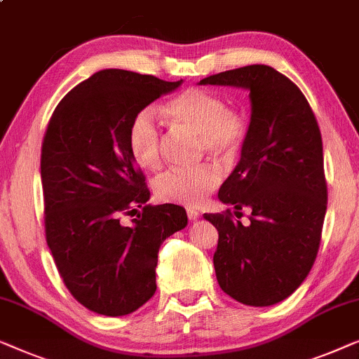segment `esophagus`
<instances>
[{
	"instance_id": "esophagus-1",
	"label": "esophagus",
	"mask_w": 359,
	"mask_h": 359,
	"mask_svg": "<svg viewBox=\"0 0 359 359\" xmlns=\"http://www.w3.org/2000/svg\"><path fill=\"white\" fill-rule=\"evenodd\" d=\"M187 216H189L190 221H195L200 216V213L195 208H187Z\"/></svg>"
}]
</instances>
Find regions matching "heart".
<instances>
[{
	"mask_svg": "<svg viewBox=\"0 0 359 359\" xmlns=\"http://www.w3.org/2000/svg\"><path fill=\"white\" fill-rule=\"evenodd\" d=\"M163 112L179 131L196 135L200 153H208L221 164L239 158L249 140V120L239 109L228 107L224 97L211 90L190 88L164 105ZM128 149L135 163L144 169H158L163 163V133L154 114L143 109L128 128ZM219 184L215 165L195 169H172L154 180L156 198L170 203L195 206Z\"/></svg>",
	"mask_w": 359,
	"mask_h": 359,
	"instance_id": "b5f03b06",
	"label": "heart"
}]
</instances>
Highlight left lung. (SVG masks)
<instances>
[{"instance_id": "1", "label": "left lung", "mask_w": 359, "mask_h": 359, "mask_svg": "<svg viewBox=\"0 0 359 359\" xmlns=\"http://www.w3.org/2000/svg\"><path fill=\"white\" fill-rule=\"evenodd\" d=\"M200 84L249 89L252 102L249 140L218 194L236 210L250 208V224L232 218L231 210L203 215L219 236L216 278L242 304H276L301 286L319 252L327 210L319 125L301 89L266 65L229 69Z\"/></svg>"}]
</instances>
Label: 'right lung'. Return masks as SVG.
<instances>
[{"label":"right lung","instance_id":"1","mask_svg":"<svg viewBox=\"0 0 359 359\" xmlns=\"http://www.w3.org/2000/svg\"><path fill=\"white\" fill-rule=\"evenodd\" d=\"M180 83L102 69L69 90L47 125L40 156L47 244L68 291L97 314L127 316L151 299L159 247L187 226L182 206L148 205L146 177L128 149L135 115ZM135 214L133 225L121 224Z\"/></svg>","mask_w":359,"mask_h":359}]
</instances>
